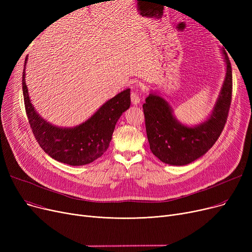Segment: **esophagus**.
<instances>
[{
  "mask_svg": "<svg viewBox=\"0 0 252 252\" xmlns=\"http://www.w3.org/2000/svg\"><path fill=\"white\" fill-rule=\"evenodd\" d=\"M130 100H131V103H133L134 105H138L140 104V97H139V94L137 92H133L130 94Z\"/></svg>",
  "mask_w": 252,
  "mask_h": 252,
  "instance_id": "obj_1",
  "label": "esophagus"
}]
</instances>
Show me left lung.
Instances as JSON below:
<instances>
[{
    "instance_id": "1",
    "label": "left lung",
    "mask_w": 252,
    "mask_h": 252,
    "mask_svg": "<svg viewBox=\"0 0 252 252\" xmlns=\"http://www.w3.org/2000/svg\"><path fill=\"white\" fill-rule=\"evenodd\" d=\"M226 64V75L215 107L206 121L189 126L180 123L169 103L150 92L143 105L150 150L162 162L187 165L203 156L219 139L227 122L232 99V67L224 49H220Z\"/></svg>"
}]
</instances>
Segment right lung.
<instances>
[{
	"label": "right lung",
	"instance_id": "1",
	"mask_svg": "<svg viewBox=\"0 0 252 252\" xmlns=\"http://www.w3.org/2000/svg\"><path fill=\"white\" fill-rule=\"evenodd\" d=\"M28 57L24 62L22 91L29 123L39 146L55 160L69 165H85L96 160L108 149L117 121L129 108L130 89L106 101L85 123L72 127L57 126L44 119L32 104L25 84Z\"/></svg>",
	"mask_w": 252,
	"mask_h": 252
}]
</instances>
